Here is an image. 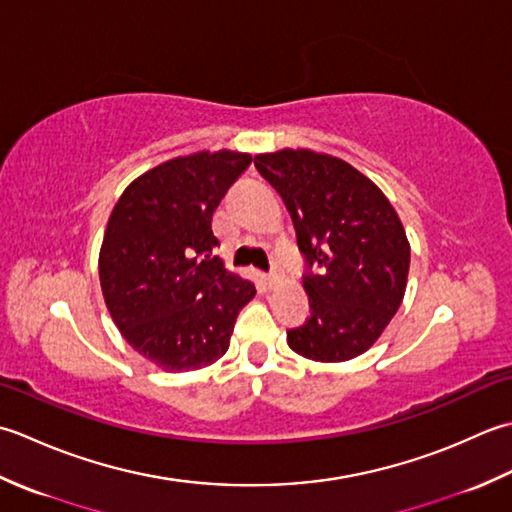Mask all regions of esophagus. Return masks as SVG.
<instances>
[{"label": "esophagus", "instance_id": "1", "mask_svg": "<svg viewBox=\"0 0 512 512\" xmlns=\"http://www.w3.org/2000/svg\"><path fill=\"white\" fill-rule=\"evenodd\" d=\"M263 280H265L267 287H276V285L280 283V276L276 274V271H271V274H265V276H263Z\"/></svg>", "mask_w": 512, "mask_h": 512}]
</instances>
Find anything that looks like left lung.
<instances>
[{
  "label": "left lung",
  "mask_w": 512,
  "mask_h": 512,
  "mask_svg": "<svg viewBox=\"0 0 512 512\" xmlns=\"http://www.w3.org/2000/svg\"><path fill=\"white\" fill-rule=\"evenodd\" d=\"M283 196L307 274L311 316L287 344L316 362L360 356L400 309L411 247L400 216L371 179L347 161L311 150L254 156Z\"/></svg>",
  "instance_id": "8db88e82"
}]
</instances>
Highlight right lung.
<instances>
[{
	"mask_svg": "<svg viewBox=\"0 0 512 512\" xmlns=\"http://www.w3.org/2000/svg\"><path fill=\"white\" fill-rule=\"evenodd\" d=\"M252 156L196 152L132 181L103 234L99 278L121 336L165 371H194L229 347L256 287L214 256L212 218Z\"/></svg>",
	"mask_w": 512,
	"mask_h": 512,
	"instance_id": "1",
	"label": "right lung"
}]
</instances>
